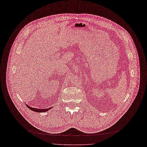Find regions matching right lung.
Wrapping results in <instances>:
<instances>
[{
  "instance_id": "add662e5",
  "label": "right lung",
  "mask_w": 147,
  "mask_h": 147,
  "mask_svg": "<svg viewBox=\"0 0 147 147\" xmlns=\"http://www.w3.org/2000/svg\"><path fill=\"white\" fill-rule=\"evenodd\" d=\"M27 105L28 107L32 111H34V112H48L49 110H50L51 109V107L50 108H48V109H36V108H33V107H31L28 105L27 104H26Z\"/></svg>"
}]
</instances>
